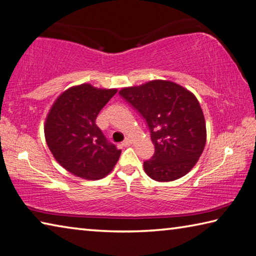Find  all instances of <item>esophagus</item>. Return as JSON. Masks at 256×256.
I'll list each match as a JSON object with an SVG mask.
<instances>
[{"mask_svg": "<svg viewBox=\"0 0 256 256\" xmlns=\"http://www.w3.org/2000/svg\"><path fill=\"white\" fill-rule=\"evenodd\" d=\"M130 140H129V138H126V140L122 142H121V145H122V146H129V145H130Z\"/></svg>", "mask_w": 256, "mask_h": 256, "instance_id": "esophagus-1", "label": "esophagus"}]
</instances>
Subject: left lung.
Returning <instances> with one entry per match:
<instances>
[{
  "label": "left lung",
  "instance_id": "left-lung-1",
  "mask_svg": "<svg viewBox=\"0 0 256 256\" xmlns=\"http://www.w3.org/2000/svg\"><path fill=\"white\" fill-rule=\"evenodd\" d=\"M119 94L150 129L155 152L144 162L147 176L158 182L186 176L198 162L207 138L196 98L181 85L162 80L122 88Z\"/></svg>",
  "mask_w": 256,
  "mask_h": 256
}]
</instances>
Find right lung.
Listing matches in <instances>:
<instances>
[{
	"label": "right lung",
	"mask_w": 256,
	"mask_h": 256,
	"mask_svg": "<svg viewBox=\"0 0 256 256\" xmlns=\"http://www.w3.org/2000/svg\"><path fill=\"white\" fill-rule=\"evenodd\" d=\"M116 93L90 84L70 88L54 103L44 124L47 145L67 171L86 180L108 176L121 150L108 142L96 124L98 112Z\"/></svg>",
	"instance_id": "1"
}]
</instances>
